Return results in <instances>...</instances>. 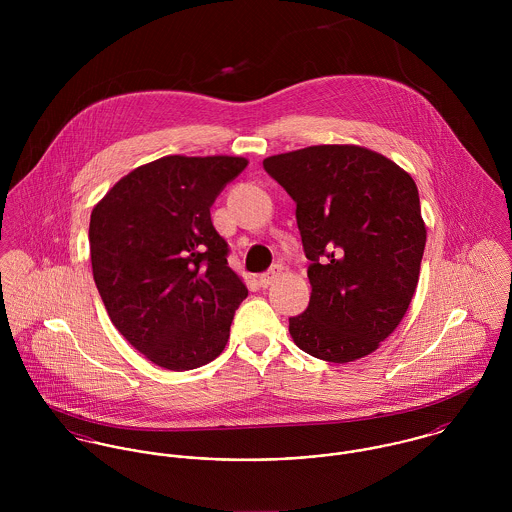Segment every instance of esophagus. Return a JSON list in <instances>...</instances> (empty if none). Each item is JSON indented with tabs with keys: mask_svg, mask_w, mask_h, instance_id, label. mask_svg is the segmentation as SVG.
Segmentation results:
<instances>
[{
	"mask_svg": "<svg viewBox=\"0 0 512 512\" xmlns=\"http://www.w3.org/2000/svg\"><path fill=\"white\" fill-rule=\"evenodd\" d=\"M280 272H282V268L280 266H274L272 270H268L266 274H262L260 278H258V282H260V286L262 288H268V286H272L276 280H278V276H280Z\"/></svg>",
	"mask_w": 512,
	"mask_h": 512,
	"instance_id": "34e87169",
	"label": "esophagus"
}]
</instances>
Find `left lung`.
I'll list each match as a JSON object with an SVG mask.
<instances>
[{"instance_id":"left-lung-1","label":"left lung","mask_w":512,"mask_h":512,"mask_svg":"<svg viewBox=\"0 0 512 512\" xmlns=\"http://www.w3.org/2000/svg\"><path fill=\"white\" fill-rule=\"evenodd\" d=\"M297 205L311 297L293 343L329 363L374 353L400 325L420 280L426 222L414 179L378 151L309 146L264 159Z\"/></svg>"}]
</instances>
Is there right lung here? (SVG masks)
<instances>
[{"mask_svg": "<svg viewBox=\"0 0 512 512\" xmlns=\"http://www.w3.org/2000/svg\"><path fill=\"white\" fill-rule=\"evenodd\" d=\"M248 165L234 155H165L124 175L92 209V276L114 327L147 361H215L248 295L211 207Z\"/></svg>", "mask_w": 512, "mask_h": 512, "instance_id": "add662e5", "label": "right lung"}]
</instances>
